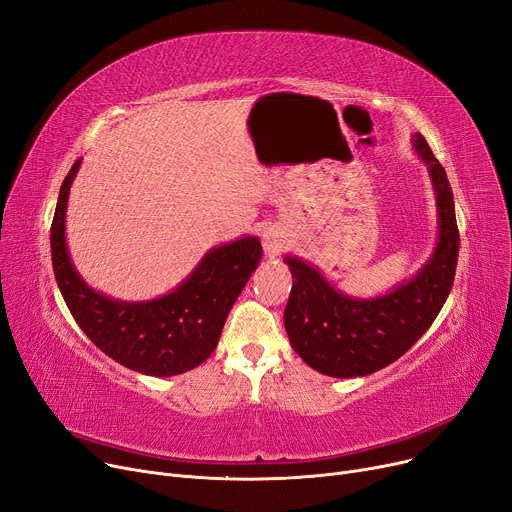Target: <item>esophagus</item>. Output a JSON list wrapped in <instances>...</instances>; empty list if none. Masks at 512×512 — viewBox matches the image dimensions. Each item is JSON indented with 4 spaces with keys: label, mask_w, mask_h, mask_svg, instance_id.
Returning a JSON list of instances; mask_svg holds the SVG:
<instances>
[{
    "label": "esophagus",
    "mask_w": 512,
    "mask_h": 512,
    "mask_svg": "<svg viewBox=\"0 0 512 512\" xmlns=\"http://www.w3.org/2000/svg\"><path fill=\"white\" fill-rule=\"evenodd\" d=\"M261 236H263V247H265L267 255H278V253L284 251V247H286V234H284L282 228L267 226Z\"/></svg>",
    "instance_id": "1"
}]
</instances>
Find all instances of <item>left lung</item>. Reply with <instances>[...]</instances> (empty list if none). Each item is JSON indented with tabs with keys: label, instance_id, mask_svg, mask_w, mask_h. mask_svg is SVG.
Listing matches in <instances>:
<instances>
[{
	"label": "left lung",
	"instance_id": "left-lung-1",
	"mask_svg": "<svg viewBox=\"0 0 512 512\" xmlns=\"http://www.w3.org/2000/svg\"><path fill=\"white\" fill-rule=\"evenodd\" d=\"M413 147L432 178L440 218L436 251L413 280L384 297L353 299L317 267L284 257L294 280L284 309L288 340L309 367L332 378H357L394 363L434 324L450 294L461 240L452 188L421 132H415Z\"/></svg>",
	"mask_w": 512,
	"mask_h": 512
}]
</instances>
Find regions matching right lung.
Segmentation results:
<instances>
[{
    "label": "right lung",
    "mask_w": 512,
    "mask_h": 512,
    "mask_svg": "<svg viewBox=\"0 0 512 512\" xmlns=\"http://www.w3.org/2000/svg\"><path fill=\"white\" fill-rule=\"evenodd\" d=\"M80 159L62 182L51 222V263L62 297L89 340L120 365L168 378L201 365L218 346L226 317L261 259L255 236L211 249L166 297L114 301L78 276L66 247V207Z\"/></svg>",
    "instance_id": "obj_1"
}]
</instances>
